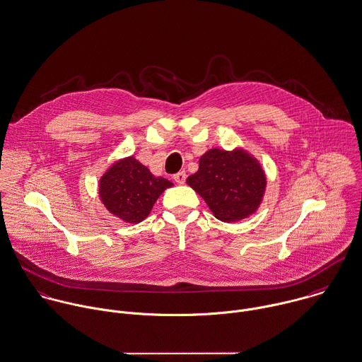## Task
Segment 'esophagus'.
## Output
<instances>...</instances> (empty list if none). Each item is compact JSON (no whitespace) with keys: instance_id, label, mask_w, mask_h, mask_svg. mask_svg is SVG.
<instances>
[{"instance_id":"34e87169","label":"esophagus","mask_w":362,"mask_h":362,"mask_svg":"<svg viewBox=\"0 0 362 362\" xmlns=\"http://www.w3.org/2000/svg\"><path fill=\"white\" fill-rule=\"evenodd\" d=\"M185 180H187V174H185V171H180V173H177V174L174 175V181H175L177 184H180V185L185 184Z\"/></svg>"}]
</instances>
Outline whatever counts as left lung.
I'll use <instances>...</instances> for the list:
<instances>
[{
	"label": "left lung",
	"instance_id": "1",
	"mask_svg": "<svg viewBox=\"0 0 362 362\" xmlns=\"http://www.w3.org/2000/svg\"><path fill=\"white\" fill-rule=\"evenodd\" d=\"M216 219L238 222L259 208L267 177L259 161L247 150L211 148L199 158V168L187 178Z\"/></svg>",
	"mask_w": 362,
	"mask_h": 362
}]
</instances>
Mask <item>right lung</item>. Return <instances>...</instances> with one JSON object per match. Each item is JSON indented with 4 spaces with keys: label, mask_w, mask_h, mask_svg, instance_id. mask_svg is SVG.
<instances>
[{
    "label": "right lung",
    "mask_w": 362,
    "mask_h": 362,
    "mask_svg": "<svg viewBox=\"0 0 362 362\" xmlns=\"http://www.w3.org/2000/svg\"><path fill=\"white\" fill-rule=\"evenodd\" d=\"M173 182L156 177L133 156L112 163L101 175L98 194L110 214L126 223L144 221L158 197L171 188Z\"/></svg>",
    "instance_id": "add662e5"
}]
</instances>
